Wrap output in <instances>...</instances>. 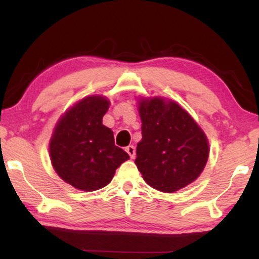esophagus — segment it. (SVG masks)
I'll use <instances>...</instances> for the list:
<instances>
[{"label": "esophagus", "mask_w": 259, "mask_h": 259, "mask_svg": "<svg viewBox=\"0 0 259 259\" xmlns=\"http://www.w3.org/2000/svg\"><path fill=\"white\" fill-rule=\"evenodd\" d=\"M126 152L128 153V155L131 157V159H133L136 157V147L133 145H130V146L126 147Z\"/></svg>", "instance_id": "esophagus-1"}]
</instances>
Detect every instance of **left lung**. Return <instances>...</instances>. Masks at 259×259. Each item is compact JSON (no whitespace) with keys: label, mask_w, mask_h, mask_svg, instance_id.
Segmentation results:
<instances>
[{"label":"left lung","mask_w":259,"mask_h":259,"mask_svg":"<svg viewBox=\"0 0 259 259\" xmlns=\"http://www.w3.org/2000/svg\"><path fill=\"white\" fill-rule=\"evenodd\" d=\"M143 139L136 165L148 185L176 192L200 176L208 158L206 136L173 101L153 98L139 104Z\"/></svg>","instance_id":"8db88e82"}]
</instances>
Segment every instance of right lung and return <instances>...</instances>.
<instances>
[{"label": "right lung", "instance_id": "add662e5", "mask_svg": "<svg viewBox=\"0 0 259 259\" xmlns=\"http://www.w3.org/2000/svg\"><path fill=\"white\" fill-rule=\"evenodd\" d=\"M109 101L84 98L60 119L49 144L53 167L75 189L95 191L111 182L115 169L130 155L115 146L114 136L102 125Z\"/></svg>", "mask_w": 259, "mask_h": 259}]
</instances>
